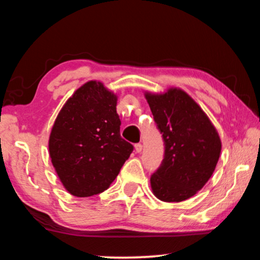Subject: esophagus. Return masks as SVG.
<instances>
[{"label":"esophagus","instance_id":"obj_1","mask_svg":"<svg viewBox=\"0 0 260 260\" xmlns=\"http://www.w3.org/2000/svg\"><path fill=\"white\" fill-rule=\"evenodd\" d=\"M134 147H135V151L138 153L142 151V144H141V143H136Z\"/></svg>","mask_w":260,"mask_h":260}]
</instances>
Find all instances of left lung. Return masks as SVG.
Masks as SVG:
<instances>
[{
  "label": "left lung",
  "mask_w": 260,
  "mask_h": 260,
  "mask_svg": "<svg viewBox=\"0 0 260 260\" xmlns=\"http://www.w3.org/2000/svg\"><path fill=\"white\" fill-rule=\"evenodd\" d=\"M165 144L164 159L151 175L153 195L182 202L204 187L213 174L221 141L201 107L180 88L144 94Z\"/></svg>",
  "instance_id": "1"
}]
</instances>
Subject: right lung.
<instances>
[{
  "instance_id": "obj_1",
  "label": "right lung",
  "mask_w": 260,
  "mask_h": 260,
  "mask_svg": "<svg viewBox=\"0 0 260 260\" xmlns=\"http://www.w3.org/2000/svg\"><path fill=\"white\" fill-rule=\"evenodd\" d=\"M117 100L102 82L88 81L56 118L49 155L60 182L73 196L89 197L108 189L133 151L120 136Z\"/></svg>"
}]
</instances>
